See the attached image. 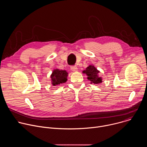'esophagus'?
I'll return each instance as SVG.
<instances>
[{"instance_id": "34e87169", "label": "esophagus", "mask_w": 147, "mask_h": 147, "mask_svg": "<svg viewBox=\"0 0 147 147\" xmlns=\"http://www.w3.org/2000/svg\"><path fill=\"white\" fill-rule=\"evenodd\" d=\"M70 69H71L72 71H77L78 68H77V66H71V67H70Z\"/></svg>"}]
</instances>
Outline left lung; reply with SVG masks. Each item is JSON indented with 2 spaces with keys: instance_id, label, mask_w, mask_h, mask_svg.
Masks as SVG:
<instances>
[{
  "instance_id": "1",
  "label": "left lung",
  "mask_w": 147,
  "mask_h": 147,
  "mask_svg": "<svg viewBox=\"0 0 147 147\" xmlns=\"http://www.w3.org/2000/svg\"><path fill=\"white\" fill-rule=\"evenodd\" d=\"M99 71L94 66H89L86 68L85 70L83 71V73H86L88 76V79L90 80L92 83L99 84L102 82L101 77L98 76Z\"/></svg>"
}]
</instances>
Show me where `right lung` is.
<instances>
[{
  "instance_id": "obj_1",
  "label": "right lung",
  "mask_w": 147,
  "mask_h": 147,
  "mask_svg": "<svg viewBox=\"0 0 147 147\" xmlns=\"http://www.w3.org/2000/svg\"><path fill=\"white\" fill-rule=\"evenodd\" d=\"M68 73L66 70H54L51 76L52 80V84L54 86L59 85L60 84L65 83L67 81Z\"/></svg>"
}]
</instances>
